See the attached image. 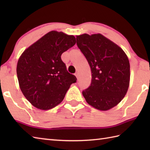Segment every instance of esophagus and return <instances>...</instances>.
Listing matches in <instances>:
<instances>
[{"label":"esophagus","instance_id":"obj_1","mask_svg":"<svg viewBox=\"0 0 150 150\" xmlns=\"http://www.w3.org/2000/svg\"><path fill=\"white\" fill-rule=\"evenodd\" d=\"M75 75L76 76V77H77V79H79V72H76L75 73Z\"/></svg>","mask_w":150,"mask_h":150}]
</instances>
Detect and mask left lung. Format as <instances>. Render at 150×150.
<instances>
[{"label":"left lung","instance_id":"left-lung-1","mask_svg":"<svg viewBox=\"0 0 150 150\" xmlns=\"http://www.w3.org/2000/svg\"><path fill=\"white\" fill-rule=\"evenodd\" d=\"M79 48L86 58L91 82L82 95L88 104L100 111L116 106L128 91L130 66L123 50L100 33L76 36Z\"/></svg>","mask_w":150,"mask_h":150}]
</instances>
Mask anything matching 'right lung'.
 <instances>
[{"mask_svg":"<svg viewBox=\"0 0 150 150\" xmlns=\"http://www.w3.org/2000/svg\"><path fill=\"white\" fill-rule=\"evenodd\" d=\"M75 43L73 35L51 31L21 54L17 65L19 87L34 107L42 110L55 108L77 81L60 57Z\"/></svg>","mask_w":150,"mask_h":150,"instance_id":"right-lung-1","label":"right lung"}]
</instances>
